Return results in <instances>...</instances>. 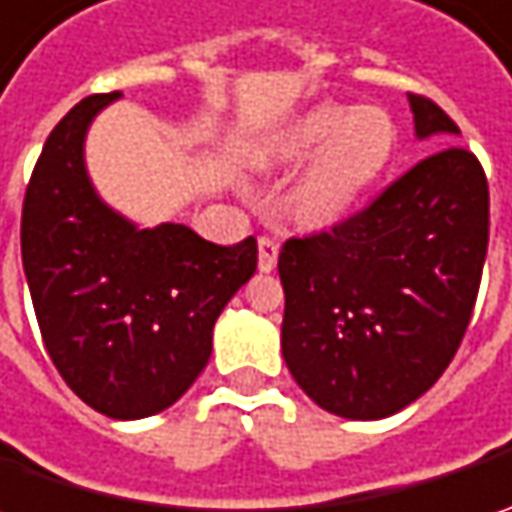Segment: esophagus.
Returning a JSON list of instances; mask_svg holds the SVG:
<instances>
[{"mask_svg": "<svg viewBox=\"0 0 512 512\" xmlns=\"http://www.w3.org/2000/svg\"><path fill=\"white\" fill-rule=\"evenodd\" d=\"M276 262H279V242L270 239V236H262L259 239V270L270 273L276 267Z\"/></svg>", "mask_w": 512, "mask_h": 512, "instance_id": "1", "label": "esophagus"}]
</instances>
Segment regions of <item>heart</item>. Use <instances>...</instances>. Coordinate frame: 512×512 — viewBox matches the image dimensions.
<instances>
[{"instance_id":"1","label":"heart","mask_w":512,"mask_h":512,"mask_svg":"<svg viewBox=\"0 0 512 512\" xmlns=\"http://www.w3.org/2000/svg\"><path fill=\"white\" fill-rule=\"evenodd\" d=\"M322 141L326 145L299 185V205L313 219L342 213L382 173L396 136L382 110L359 108L347 116L342 108H319L287 130L285 139L276 145V156L302 159Z\"/></svg>"}]
</instances>
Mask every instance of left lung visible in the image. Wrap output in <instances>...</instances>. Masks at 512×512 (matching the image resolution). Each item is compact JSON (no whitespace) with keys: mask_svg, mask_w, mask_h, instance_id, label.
<instances>
[{"mask_svg":"<svg viewBox=\"0 0 512 512\" xmlns=\"http://www.w3.org/2000/svg\"><path fill=\"white\" fill-rule=\"evenodd\" d=\"M416 136L459 125L407 93ZM490 236L482 162L447 145L330 230L287 239L282 353L327 413L384 419L439 382L470 325Z\"/></svg>","mask_w":512,"mask_h":512,"instance_id":"8db88e82","label":"left lung"}]
</instances>
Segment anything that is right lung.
Wrapping results in <instances>:
<instances>
[{"label":"right lung","instance_id":"right-lung-1","mask_svg":"<svg viewBox=\"0 0 512 512\" xmlns=\"http://www.w3.org/2000/svg\"><path fill=\"white\" fill-rule=\"evenodd\" d=\"M122 93L82 99L50 130L22 205L36 322L68 387L110 419H145L205 370L213 325L256 270V239L213 245L185 225L139 230L90 185L85 133Z\"/></svg>","mask_w":512,"mask_h":512}]
</instances>
